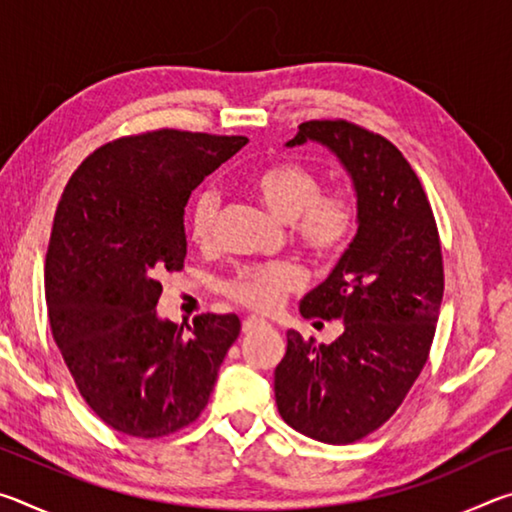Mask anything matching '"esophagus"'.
I'll list each match as a JSON object with an SVG mask.
<instances>
[{
	"instance_id": "34e87169",
	"label": "esophagus",
	"mask_w": 512,
	"mask_h": 512,
	"mask_svg": "<svg viewBox=\"0 0 512 512\" xmlns=\"http://www.w3.org/2000/svg\"><path fill=\"white\" fill-rule=\"evenodd\" d=\"M264 325H266V320L250 316V318H246V320H244V325H241V332H244V334H250V332H255V329L264 327Z\"/></svg>"
}]
</instances>
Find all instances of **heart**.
<instances>
[{
	"mask_svg": "<svg viewBox=\"0 0 512 512\" xmlns=\"http://www.w3.org/2000/svg\"><path fill=\"white\" fill-rule=\"evenodd\" d=\"M250 189L277 219L293 223L298 244L316 257H336L343 253L357 225V210L350 198L339 194H323V180L316 171L293 160L273 162L257 169L250 178ZM219 194L214 189H201L189 210V237L196 246H210L219 221ZM305 284L296 264L277 262L248 266L232 277L228 293L232 300L248 309L275 311Z\"/></svg>",
	"mask_w": 512,
	"mask_h": 512,
	"instance_id": "obj_1",
	"label": "heart"
}]
</instances>
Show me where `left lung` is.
<instances>
[{
	"mask_svg": "<svg viewBox=\"0 0 512 512\" xmlns=\"http://www.w3.org/2000/svg\"><path fill=\"white\" fill-rule=\"evenodd\" d=\"M336 155L357 196V235L339 264L300 300L305 318L343 320L329 345L287 332L275 404L289 424L329 445L379 429L429 357L443 302V253L431 205L404 155L348 121H305L287 146Z\"/></svg>",
	"mask_w": 512,
	"mask_h": 512,
	"instance_id": "obj_1",
	"label": "left lung"
}]
</instances>
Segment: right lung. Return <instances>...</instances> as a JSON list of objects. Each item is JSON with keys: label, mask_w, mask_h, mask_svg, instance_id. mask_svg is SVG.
Instances as JSON below:
<instances>
[{"label": "right lung", "mask_w": 512, "mask_h": 512, "mask_svg": "<svg viewBox=\"0 0 512 512\" xmlns=\"http://www.w3.org/2000/svg\"><path fill=\"white\" fill-rule=\"evenodd\" d=\"M246 137L153 131L85 160L60 198L45 259L54 341L90 409L121 433L160 438L192 424L237 341L235 314L187 328L158 314L160 277L187 255L185 205Z\"/></svg>", "instance_id": "right-lung-1"}]
</instances>
